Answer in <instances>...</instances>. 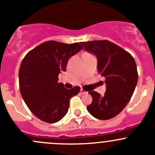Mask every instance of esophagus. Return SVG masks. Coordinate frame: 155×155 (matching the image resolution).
Wrapping results in <instances>:
<instances>
[{
    "label": "esophagus",
    "mask_w": 155,
    "mask_h": 155,
    "mask_svg": "<svg viewBox=\"0 0 155 155\" xmlns=\"http://www.w3.org/2000/svg\"><path fill=\"white\" fill-rule=\"evenodd\" d=\"M80 92H81V94H86V93H87V92H86V91H84V90H83V89H81Z\"/></svg>",
    "instance_id": "1"
}]
</instances>
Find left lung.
<instances>
[{
    "label": "left lung",
    "mask_w": 155,
    "mask_h": 155,
    "mask_svg": "<svg viewBox=\"0 0 155 155\" xmlns=\"http://www.w3.org/2000/svg\"><path fill=\"white\" fill-rule=\"evenodd\" d=\"M87 51L98 59L99 74L104 76L106 91L103 97L89 91L92 102L87 105L89 113L99 120H109L120 113L130 100L138 79L134 58L128 52L107 40L81 42Z\"/></svg>",
    "instance_id": "1"
}]
</instances>
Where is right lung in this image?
Returning a JSON list of instances; mask_svg holds the SVG:
<instances>
[{
  "mask_svg": "<svg viewBox=\"0 0 155 155\" xmlns=\"http://www.w3.org/2000/svg\"><path fill=\"white\" fill-rule=\"evenodd\" d=\"M83 48L80 43L64 44L48 41L31 50L19 69V88L30 111L48 123L59 121L66 114L70 99L80 87L67 89L58 82L60 71H66L71 56Z\"/></svg>",
  "mask_w": 155,
  "mask_h": 155,
  "instance_id": "obj_1",
  "label": "right lung"
}]
</instances>
